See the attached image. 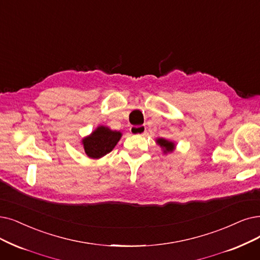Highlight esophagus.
<instances>
[{
    "instance_id": "esophagus-1",
    "label": "esophagus",
    "mask_w": 260,
    "mask_h": 260,
    "mask_svg": "<svg viewBox=\"0 0 260 260\" xmlns=\"http://www.w3.org/2000/svg\"><path fill=\"white\" fill-rule=\"evenodd\" d=\"M131 134L134 136H145L146 134V127L145 126H133L130 128Z\"/></svg>"
}]
</instances>
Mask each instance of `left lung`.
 <instances>
[{
  "label": "left lung",
  "mask_w": 260,
  "mask_h": 260,
  "mask_svg": "<svg viewBox=\"0 0 260 260\" xmlns=\"http://www.w3.org/2000/svg\"><path fill=\"white\" fill-rule=\"evenodd\" d=\"M157 144L160 145V147L163 149L164 153H168V152H172L175 149V144L174 142H171L169 140H165V139H158L157 140Z\"/></svg>",
  "instance_id": "1"
}]
</instances>
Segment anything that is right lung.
<instances>
[{"label":"right lung","mask_w":260,"mask_h":260,"mask_svg":"<svg viewBox=\"0 0 260 260\" xmlns=\"http://www.w3.org/2000/svg\"><path fill=\"white\" fill-rule=\"evenodd\" d=\"M121 138L119 131H113L108 127L99 126L88 137L82 140L85 153L91 159H99L111 152Z\"/></svg>","instance_id":"obj_1"}]
</instances>
